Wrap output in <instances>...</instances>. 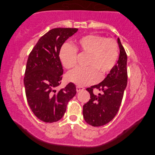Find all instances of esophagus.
Here are the masks:
<instances>
[{
    "instance_id": "34e87169",
    "label": "esophagus",
    "mask_w": 155,
    "mask_h": 155,
    "mask_svg": "<svg viewBox=\"0 0 155 155\" xmlns=\"http://www.w3.org/2000/svg\"><path fill=\"white\" fill-rule=\"evenodd\" d=\"M84 90V88L83 87H79V86H77V93H79L81 91H83Z\"/></svg>"
}]
</instances>
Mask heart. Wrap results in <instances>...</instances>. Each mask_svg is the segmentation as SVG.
<instances>
[{
    "instance_id": "heart-1",
    "label": "heart",
    "mask_w": 155,
    "mask_h": 155,
    "mask_svg": "<svg viewBox=\"0 0 155 155\" xmlns=\"http://www.w3.org/2000/svg\"><path fill=\"white\" fill-rule=\"evenodd\" d=\"M77 52L88 54L84 68H78L67 75L68 81L79 86L94 84L99 79V74L104 76L113 70L118 58V45L113 38H106L98 35H89L76 42L74 48L69 45L62 46L59 57L67 69L77 65Z\"/></svg>"
}]
</instances>
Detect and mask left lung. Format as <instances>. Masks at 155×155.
Instances as JSON below:
<instances>
[{
    "instance_id": "obj_1",
    "label": "left lung",
    "mask_w": 155,
    "mask_h": 155,
    "mask_svg": "<svg viewBox=\"0 0 155 155\" xmlns=\"http://www.w3.org/2000/svg\"><path fill=\"white\" fill-rule=\"evenodd\" d=\"M117 41L120 48L117 63L101 83L87 88L91 99L84 104L83 114L85 121L93 127L106 124L116 116L127 84V55L119 38ZM94 88L103 93L94 95Z\"/></svg>"
}]
</instances>
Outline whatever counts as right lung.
Here are the masks:
<instances>
[{"label":"right lung","instance_id":"obj_1","mask_svg":"<svg viewBox=\"0 0 155 155\" xmlns=\"http://www.w3.org/2000/svg\"><path fill=\"white\" fill-rule=\"evenodd\" d=\"M76 28L51 29L39 39L28 55L24 77L28 104L38 119L54 123L64 116L68 101L77 93L76 86L61 84L63 69L59 57L62 45L77 32Z\"/></svg>","mask_w":155,"mask_h":155}]
</instances>
